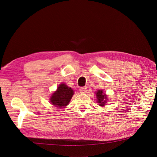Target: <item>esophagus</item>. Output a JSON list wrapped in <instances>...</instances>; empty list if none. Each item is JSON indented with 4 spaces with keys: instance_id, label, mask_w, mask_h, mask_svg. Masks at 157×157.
<instances>
[{
    "instance_id": "obj_1",
    "label": "esophagus",
    "mask_w": 157,
    "mask_h": 157,
    "mask_svg": "<svg viewBox=\"0 0 157 157\" xmlns=\"http://www.w3.org/2000/svg\"><path fill=\"white\" fill-rule=\"evenodd\" d=\"M81 94H84L86 93V91H87V87L86 86H84V87H81L80 88V90H79Z\"/></svg>"
}]
</instances>
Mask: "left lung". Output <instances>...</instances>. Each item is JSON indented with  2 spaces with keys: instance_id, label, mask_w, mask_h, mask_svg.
I'll return each instance as SVG.
<instances>
[{
  "instance_id": "obj_1",
  "label": "left lung",
  "mask_w": 157,
  "mask_h": 157,
  "mask_svg": "<svg viewBox=\"0 0 157 157\" xmlns=\"http://www.w3.org/2000/svg\"><path fill=\"white\" fill-rule=\"evenodd\" d=\"M96 97L98 99V103H99V105L101 106L105 105L107 100V96L105 94H103L102 90H98L96 92Z\"/></svg>"
}]
</instances>
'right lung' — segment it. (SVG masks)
<instances>
[{"label":"right lung","mask_w":157,"mask_h":157,"mask_svg":"<svg viewBox=\"0 0 157 157\" xmlns=\"http://www.w3.org/2000/svg\"><path fill=\"white\" fill-rule=\"evenodd\" d=\"M74 92L71 88L65 84H61L50 98L52 105L60 109L67 106L72 98Z\"/></svg>","instance_id":"obj_1"}]
</instances>
